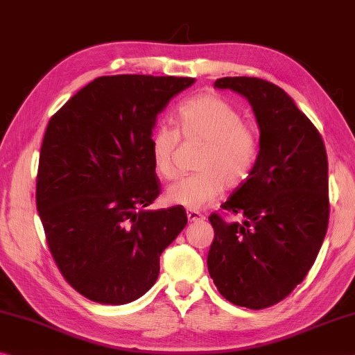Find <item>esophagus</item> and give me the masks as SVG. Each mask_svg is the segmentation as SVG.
<instances>
[{
  "mask_svg": "<svg viewBox=\"0 0 355 355\" xmlns=\"http://www.w3.org/2000/svg\"><path fill=\"white\" fill-rule=\"evenodd\" d=\"M188 219H189V223H196V221H204L205 219V216L202 215L200 211H196V210H188Z\"/></svg>",
  "mask_w": 355,
  "mask_h": 355,
  "instance_id": "34e87169",
  "label": "esophagus"
}]
</instances>
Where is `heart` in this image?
<instances>
[{"label": "heart", "instance_id": "obj_1", "mask_svg": "<svg viewBox=\"0 0 355 355\" xmlns=\"http://www.w3.org/2000/svg\"><path fill=\"white\" fill-rule=\"evenodd\" d=\"M173 121L184 139L205 145L198 159L200 172L171 184L166 189L168 204L202 210L226 187L237 188L251 177L261 148L259 134L226 99L211 93L189 98L177 107ZM178 140L175 129L168 126L155 128L150 136L151 162L157 175L166 180L177 175Z\"/></svg>", "mask_w": 355, "mask_h": 355}]
</instances>
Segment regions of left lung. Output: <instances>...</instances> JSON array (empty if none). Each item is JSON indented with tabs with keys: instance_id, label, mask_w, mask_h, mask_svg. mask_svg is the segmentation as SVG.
<instances>
[{
	"instance_id": "obj_1",
	"label": "left lung",
	"mask_w": 355,
	"mask_h": 355,
	"mask_svg": "<svg viewBox=\"0 0 355 355\" xmlns=\"http://www.w3.org/2000/svg\"><path fill=\"white\" fill-rule=\"evenodd\" d=\"M254 112L261 148L254 171L213 213L208 273L224 299L262 309L288 297L313 267L329 226V162L324 140L284 89L257 77L218 78Z\"/></svg>"
}]
</instances>
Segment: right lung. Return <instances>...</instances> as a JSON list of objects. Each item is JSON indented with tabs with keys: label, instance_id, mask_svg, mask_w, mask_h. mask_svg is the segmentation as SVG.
<instances>
[{
	"label": "right lung",
	"instance_id": "add662e5",
	"mask_svg": "<svg viewBox=\"0 0 355 355\" xmlns=\"http://www.w3.org/2000/svg\"><path fill=\"white\" fill-rule=\"evenodd\" d=\"M189 77L94 78L50 118L36 178L49 250L78 294L104 305L137 300L187 226L183 207L145 210L157 196L150 136Z\"/></svg>",
	"mask_w": 355,
	"mask_h": 355
}]
</instances>
